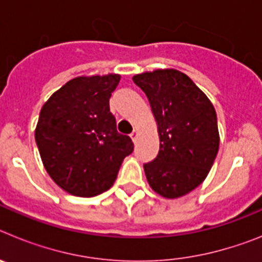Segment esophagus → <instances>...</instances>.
<instances>
[{"mask_svg":"<svg viewBox=\"0 0 262 262\" xmlns=\"http://www.w3.org/2000/svg\"><path fill=\"white\" fill-rule=\"evenodd\" d=\"M131 139H133V142H136V138H138V129H134L133 133L129 134Z\"/></svg>","mask_w":262,"mask_h":262,"instance_id":"obj_1","label":"esophagus"}]
</instances>
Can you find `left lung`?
<instances>
[{
    "label": "left lung",
    "mask_w": 262,
    "mask_h": 262,
    "mask_svg": "<svg viewBox=\"0 0 262 262\" xmlns=\"http://www.w3.org/2000/svg\"><path fill=\"white\" fill-rule=\"evenodd\" d=\"M147 96L157 122L160 149L144 164L152 190L178 198L200 186L219 149L216 113L191 78L177 69H156L133 77Z\"/></svg>",
    "instance_id": "8db88e82"
}]
</instances>
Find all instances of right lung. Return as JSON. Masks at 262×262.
<instances>
[{
    "mask_svg": "<svg viewBox=\"0 0 262 262\" xmlns=\"http://www.w3.org/2000/svg\"><path fill=\"white\" fill-rule=\"evenodd\" d=\"M119 80L113 73L76 77L41 107L35 128L41 161L55 184L72 195L108 190L124 157L133 154V140L118 133L108 106Z\"/></svg>",
    "mask_w": 262,
    "mask_h": 262,
    "instance_id": "right-lung-1",
    "label": "right lung"
}]
</instances>
